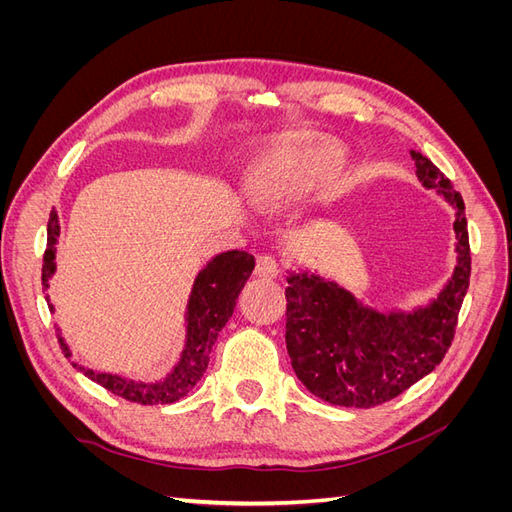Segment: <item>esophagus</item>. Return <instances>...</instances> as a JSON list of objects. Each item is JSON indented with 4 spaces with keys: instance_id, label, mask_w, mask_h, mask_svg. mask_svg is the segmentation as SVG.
Segmentation results:
<instances>
[{
    "instance_id": "esophagus-1",
    "label": "esophagus",
    "mask_w": 512,
    "mask_h": 512,
    "mask_svg": "<svg viewBox=\"0 0 512 512\" xmlns=\"http://www.w3.org/2000/svg\"><path fill=\"white\" fill-rule=\"evenodd\" d=\"M256 275L262 277V280H273V277L280 275V262H277L269 254L258 256L256 258Z\"/></svg>"
}]
</instances>
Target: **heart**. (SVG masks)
<instances>
[{
  "mask_svg": "<svg viewBox=\"0 0 512 512\" xmlns=\"http://www.w3.org/2000/svg\"><path fill=\"white\" fill-rule=\"evenodd\" d=\"M346 166V153L320 138H277L245 168V190L265 205H286L331 183Z\"/></svg>",
  "mask_w": 512,
  "mask_h": 512,
  "instance_id": "1",
  "label": "heart"
}]
</instances>
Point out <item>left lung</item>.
I'll return each instance as SVG.
<instances>
[{
    "instance_id": "left-lung-1",
    "label": "left lung",
    "mask_w": 512,
    "mask_h": 512,
    "mask_svg": "<svg viewBox=\"0 0 512 512\" xmlns=\"http://www.w3.org/2000/svg\"><path fill=\"white\" fill-rule=\"evenodd\" d=\"M416 177L455 211L453 275L436 297L412 309H376L320 271L288 273L286 348L294 374L322 401L371 408L431 374L453 342L470 286L466 207L431 160L410 151Z\"/></svg>"
}]
</instances>
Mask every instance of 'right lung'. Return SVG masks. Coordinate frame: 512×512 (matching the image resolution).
<instances>
[{
    "label": "right lung",
    "mask_w": 512,
    "mask_h": 512,
    "mask_svg": "<svg viewBox=\"0 0 512 512\" xmlns=\"http://www.w3.org/2000/svg\"><path fill=\"white\" fill-rule=\"evenodd\" d=\"M59 215L53 209L49 226H46V254L42 265V286L44 290L51 288V280L57 271V243H59ZM254 271V256L243 250H228L213 256L207 265L198 271L196 280L192 284L188 303H185L183 322H185V335H183V348L179 352V359L170 367L168 374L158 380H134L121 374H111V371H98L89 369L72 361V365L85 374L89 380L98 382L111 393L134 401V404L156 406V404H173V401L188 395L196 382L203 378L205 369L209 365V354L213 344L218 342V335L224 329V324L232 316V309L237 305V297L245 282L250 280ZM46 303H49L51 312H55V305L51 303L49 294H46ZM59 346L64 354L72 356V350L61 335L57 327Z\"/></svg>",
    "instance_id": "obj_1"
}]
</instances>
